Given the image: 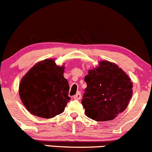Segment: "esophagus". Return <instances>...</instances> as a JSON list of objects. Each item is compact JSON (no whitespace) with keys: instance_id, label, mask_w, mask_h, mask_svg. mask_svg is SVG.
Returning a JSON list of instances; mask_svg holds the SVG:
<instances>
[{"instance_id":"obj_1","label":"esophagus","mask_w":152,"mask_h":152,"mask_svg":"<svg viewBox=\"0 0 152 152\" xmlns=\"http://www.w3.org/2000/svg\"><path fill=\"white\" fill-rule=\"evenodd\" d=\"M74 98L75 99V100H80V99H81V94L80 91H77V94L74 96Z\"/></svg>"}]
</instances>
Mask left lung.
Returning a JSON list of instances; mask_svg holds the SVG:
<instances>
[{
  "mask_svg": "<svg viewBox=\"0 0 152 152\" xmlns=\"http://www.w3.org/2000/svg\"><path fill=\"white\" fill-rule=\"evenodd\" d=\"M87 87L81 101L85 113L96 121L113 120L127 107L132 96L129 76L109 61H101L84 78Z\"/></svg>",
  "mask_w": 152,
  "mask_h": 152,
  "instance_id": "obj_1",
  "label": "left lung"
}]
</instances>
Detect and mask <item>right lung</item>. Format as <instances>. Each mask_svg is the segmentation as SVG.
Instances as JSON below:
<instances>
[{"label":"right lung","mask_w":152,"mask_h":152,"mask_svg":"<svg viewBox=\"0 0 152 152\" xmlns=\"http://www.w3.org/2000/svg\"><path fill=\"white\" fill-rule=\"evenodd\" d=\"M64 72V66L46 59L34 66L22 78L19 94L30 113L52 118L64 112L70 100L69 86Z\"/></svg>","instance_id":"right-lung-1"}]
</instances>
